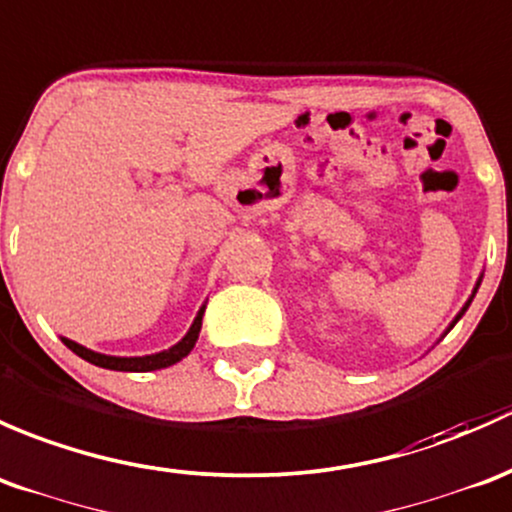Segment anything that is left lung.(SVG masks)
I'll use <instances>...</instances> for the list:
<instances>
[{
  "mask_svg": "<svg viewBox=\"0 0 512 512\" xmlns=\"http://www.w3.org/2000/svg\"><path fill=\"white\" fill-rule=\"evenodd\" d=\"M478 286H481V278H478L476 288H473V295H476V291H478ZM473 295H471V298H468V303H466V305H463V308H461V313H458V315H456V320H453V323H458V318H461V315H463V313H466V310H468V305H471V300H473ZM453 323H451V328H453Z\"/></svg>",
  "mask_w": 512,
  "mask_h": 512,
  "instance_id": "left-lung-1",
  "label": "left lung"
}]
</instances>
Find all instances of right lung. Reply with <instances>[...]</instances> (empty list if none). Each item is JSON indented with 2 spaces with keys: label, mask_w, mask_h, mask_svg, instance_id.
I'll return each mask as SVG.
<instances>
[{
  "label": "right lung",
  "mask_w": 512,
  "mask_h": 512,
  "mask_svg": "<svg viewBox=\"0 0 512 512\" xmlns=\"http://www.w3.org/2000/svg\"><path fill=\"white\" fill-rule=\"evenodd\" d=\"M204 308H207V305H202V308H199L197 318H194V323H192V328L187 330V335H184L182 340L177 342V345H172L170 350L155 352V355H145V357L100 355V352L88 350V347L78 345V342L68 340V337H61V340H63V345H66L68 350L76 352L78 357H83V360L91 362V365H96V367H105V370H118V372H152V370H162V367L175 365V362H179V360H182V357H187L189 352H192L194 342H197V337H199V330H202Z\"/></svg>",
  "instance_id": "1"
}]
</instances>
